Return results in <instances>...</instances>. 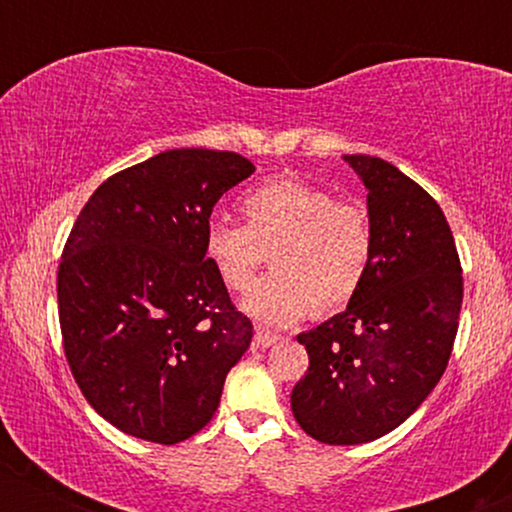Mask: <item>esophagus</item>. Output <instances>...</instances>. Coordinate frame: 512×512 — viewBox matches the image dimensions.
Here are the masks:
<instances>
[{
    "label": "esophagus",
    "mask_w": 512,
    "mask_h": 512,
    "mask_svg": "<svg viewBox=\"0 0 512 512\" xmlns=\"http://www.w3.org/2000/svg\"><path fill=\"white\" fill-rule=\"evenodd\" d=\"M252 342H255L257 349H267V347H272V344L280 342V334H272V332H267V329H257Z\"/></svg>",
    "instance_id": "34e87169"
}]
</instances>
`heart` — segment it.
Segmentation results:
<instances>
[{
	"label": "heart",
	"instance_id": "1",
	"mask_svg": "<svg viewBox=\"0 0 512 512\" xmlns=\"http://www.w3.org/2000/svg\"><path fill=\"white\" fill-rule=\"evenodd\" d=\"M245 225L213 220L203 252L232 292H245L276 247L278 270L252 284L242 309L265 327H287L309 314H334L361 292L374 262V220L369 208L299 178H275L242 198Z\"/></svg>",
	"mask_w": 512,
	"mask_h": 512
}]
</instances>
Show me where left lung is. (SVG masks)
Returning <instances> with one entry per match:
<instances>
[{"label": "left lung", "instance_id": "1", "mask_svg": "<svg viewBox=\"0 0 512 512\" xmlns=\"http://www.w3.org/2000/svg\"><path fill=\"white\" fill-rule=\"evenodd\" d=\"M364 180L374 262L364 287L312 332L309 366L292 389L304 433L329 446L381 438L423 404L446 371L458 332L463 275L436 200L374 156H344Z\"/></svg>", "mask_w": 512, "mask_h": 512}]
</instances>
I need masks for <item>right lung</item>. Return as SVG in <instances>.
Segmentation results:
<instances>
[{"label": "right lung", "instance_id": "obj_1", "mask_svg": "<svg viewBox=\"0 0 512 512\" xmlns=\"http://www.w3.org/2000/svg\"><path fill=\"white\" fill-rule=\"evenodd\" d=\"M255 173L232 151L175 148L103 180L61 252L64 354L81 394L128 436L178 443L218 411L252 322L205 260L215 203Z\"/></svg>", "mask_w": 512, "mask_h": 512}]
</instances>
